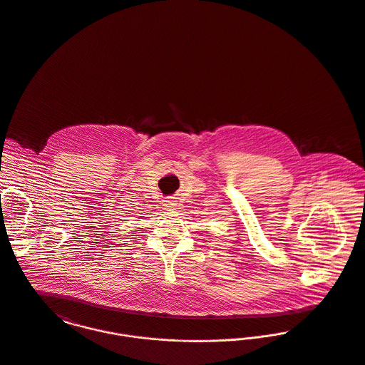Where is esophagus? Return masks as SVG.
<instances>
[{
	"label": "esophagus",
	"mask_w": 365,
	"mask_h": 365,
	"mask_svg": "<svg viewBox=\"0 0 365 365\" xmlns=\"http://www.w3.org/2000/svg\"><path fill=\"white\" fill-rule=\"evenodd\" d=\"M163 205H165V208H169V210H172L173 207H176V202H175V200H173L172 197H169V199L163 200Z\"/></svg>",
	"instance_id": "obj_1"
}]
</instances>
